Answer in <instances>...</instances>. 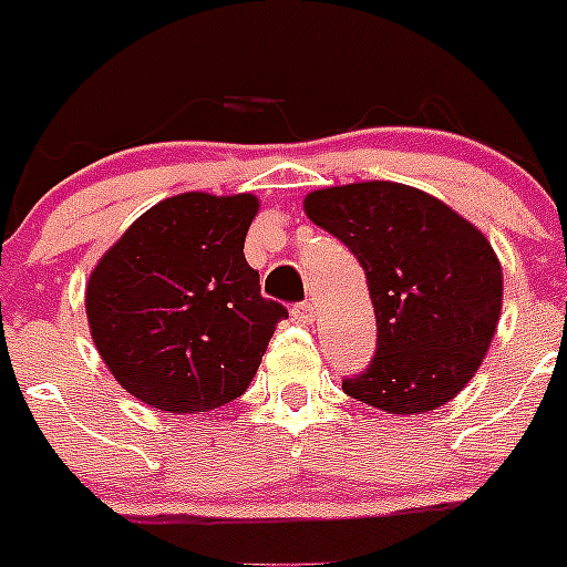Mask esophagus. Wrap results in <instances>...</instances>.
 <instances>
[{
    "instance_id": "1",
    "label": "esophagus",
    "mask_w": 567,
    "mask_h": 567,
    "mask_svg": "<svg viewBox=\"0 0 567 567\" xmlns=\"http://www.w3.org/2000/svg\"><path fill=\"white\" fill-rule=\"evenodd\" d=\"M293 318L299 320V323H312V320H316V305H312V301H301V305L293 307Z\"/></svg>"
}]
</instances>
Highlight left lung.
<instances>
[{"instance_id":"left-lung-1","label":"left lung","mask_w":567,"mask_h":567,"mask_svg":"<svg viewBox=\"0 0 567 567\" xmlns=\"http://www.w3.org/2000/svg\"><path fill=\"white\" fill-rule=\"evenodd\" d=\"M305 214L362 262L375 357L342 390L390 414L453 400L477 373L502 312V266L488 238L450 205L392 181L310 192Z\"/></svg>"}]
</instances>
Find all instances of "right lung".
Listing matches in <instances>:
<instances>
[{
	"label": "right lung",
	"instance_id": "obj_1",
	"mask_svg": "<svg viewBox=\"0 0 567 567\" xmlns=\"http://www.w3.org/2000/svg\"><path fill=\"white\" fill-rule=\"evenodd\" d=\"M255 194L186 192L140 216L93 268L90 334L117 384L167 414L241 398L288 310L244 257Z\"/></svg>",
	"mask_w": 567,
	"mask_h": 567
}]
</instances>
